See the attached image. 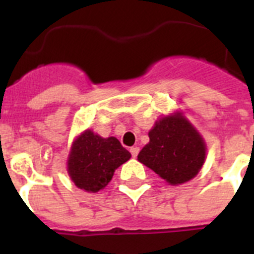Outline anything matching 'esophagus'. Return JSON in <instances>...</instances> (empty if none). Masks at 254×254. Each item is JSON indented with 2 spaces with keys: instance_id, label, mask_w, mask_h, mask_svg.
<instances>
[{
  "instance_id": "34e87169",
  "label": "esophagus",
  "mask_w": 254,
  "mask_h": 254,
  "mask_svg": "<svg viewBox=\"0 0 254 254\" xmlns=\"http://www.w3.org/2000/svg\"><path fill=\"white\" fill-rule=\"evenodd\" d=\"M129 151H131L132 156H133V158H136V156L138 155V151H140V149H138L137 146H133V147H131V150H129Z\"/></svg>"
}]
</instances>
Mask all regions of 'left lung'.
I'll use <instances>...</instances> for the list:
<instances>
[{
    "label": "left lung",
    "mask_w": 254,
    "mask_h": 254,
    "mask_svg": "<svg viewBox=\"0 0 254 254\" xmlns=\"http://www.w3.org/2000/svg\"><path fill=\"white\" fill-rule=\"evenodd\" d=\"M149 137L137 160L170 186L193 179L205 164V140L182 112L159 118L149 131Z\"/></svg>",
    "instance_id": "8db88e82"
}]
</instances>
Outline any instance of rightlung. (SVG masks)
I'll return each instance as SVG.
<instances>
[{
  "instance_id": "right-lung-1",
  "label": "right lung",
  "mask_w": 254,
  "mask_h": 254,
  "mask_svg": "<svg viewBox=\"0 0 254 254\" xmlns=\"http://www.w3.org/2000/svg\"><path fill=\"white\" fill-rule=\"evenodd\" d=\"M131 154L116 137H102L91 129L76 136L67 158V173L80 190L96 193L112 181L117 168Z\"/></svg>"
}]
</instances>
